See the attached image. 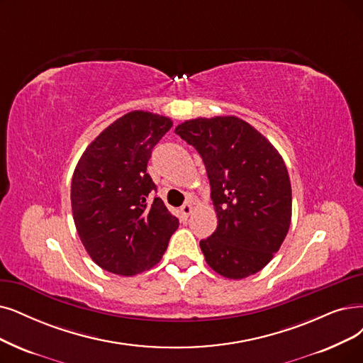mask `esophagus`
<instances>
[{"instance_id":"obj_1","label":"esophagus","mask_w":363,"mask_h":363,"mask_svg":"<svg viewBox=\"0 0 363 363\" xmlns=\"http://www.w3.org/2000/svg\"><path fill=\"white\" fill-rule=\"evenodd\" d=\"M192 211H194V207H192L191 202H186V204H183L180 207V214H182V217H183L184 220H187V217L192 214Z\"/></svg>"}]
</instances>
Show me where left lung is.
I'll return each mask as SVG.
<instances>
[{
    "mask_svg": "<svg viewBox=\"0 0 363 363\" xmlns=\"http://www.w3.org/2000/svg\"><path fill=\"white\" fill-rule=\"evenodd\" d=\"M176 134L204 161L217 228L199 247L226 279H245L268 265L292 219V187L283 157L237 116L186 121Z\"/></svg>",
    "mask_w": 363,
    "mask_h": 363,
    "instance_id": "8db88e82",
    "label": "left lung"
}]
</instances>
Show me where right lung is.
Instances as JSON below:
<instances>
[{
	"label": "right lung",
	"instance_id": "add662e5",
	"mask_svg": "<svg viewBox=\"0 0 363 363\" xmlns=\"http://www.w3.org/2000/svg\"><path fill=\"white\" fill-rule=\"evenodd\" d=\"M172 126L165 116L135 110L101 133L72 174L71 208L94 262L131 277L162 259L179 219L147 174L152 150Z\"/></svg>",
	"mask_w": 363,
	"mask_h": 363
}]
</instances>
